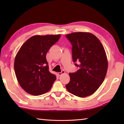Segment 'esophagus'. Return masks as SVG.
<instances>
[{"mask_svg":"<svg viewBox=\"0 0 124 124\" xmlns=\"http://www.w3.org/2000/svg\"><path fill=\"white\" fill-rule=\"evenodd\" d=\"M65 71L64 70H62L61 72H58V75L59 76H61L62 74H63V73H65Z\"/></svg>","mask_w":124,"mask_h":124,"instance_id":"34e87169","label":"esophagus"}]
</instances>
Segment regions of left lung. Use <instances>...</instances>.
<instances>
[{"label":"left lung","mask_w":124,"mask_h":124,"mask_svg":"<svg viewBox=\"0 0 124 124\" xmlns=\"http://www.w3.org/2000/svg\"><path fill=\"white\" fill-rule=\"evenodd\" d=\"M71 44L73 62L80 69L70 73V82L66 88L75 95L84 97L96 92L106 77L108 60L99 39L89 32H73L66 35Z\"/></svg>","instance_id":"1"}]
</instances>
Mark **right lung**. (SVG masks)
I'll return each instance as SVG.
<instances>
[{"label": "right lung", "instance_id": "obj_1", "mask_svg": "<svg viewBox=\"0 0 124 124\" xmlns=\"http://www.w3.org/2000/svg\"><path fill=\"white\" fill-rule=\"evenodd\" d=\"M60 35H36L21 47L14 61V70L21 87L28 93L39 95L50 90L56 77L49 71L46 54Z\"/></svg>", "mask_w": 124, "mask_h": 124}]
</instances>
